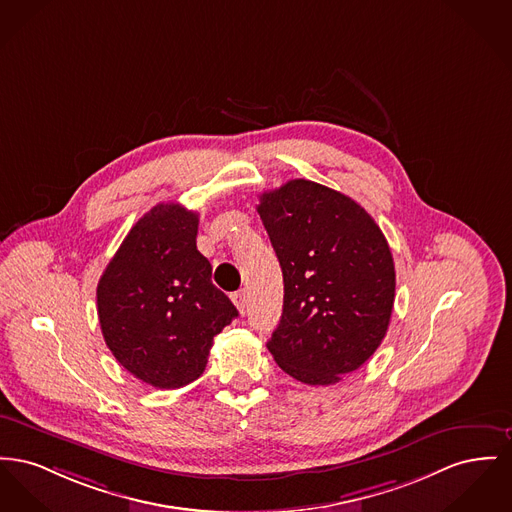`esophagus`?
I'll list each match as a JSON object with an SVG mask.
<instances>
[{
	"instance_id": "esophagus-1",
	"label": "esophagus",
	"mask_w": 512,
	"mask_h": 512,
	"mask_svg": "<svg viewBox=\"0 0 512 512\" xmlns=\"http://www.w3.org/2000/svg\"><path fill=\"white\" fill-rule=\"evenodd\" d=\"M232 301H234V305L238 307L240 313H245V307H247V290H240V292L232 294Z\"/></svg>"
}]
</instances>
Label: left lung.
<instances>
[{
    "mask_svg": "<svg viewBox=\"0 0 512 512\" xmlns=\"http://www.w3.org/2000/svg\"><path fill=\"white\" fill-rule=\"evenodd\" d=\"M259 201L284 276L282 317L267 348L290 377L334 385L387 334L391 247L361 205L321 183L290 180Z\"/></svg>",
    "mask_w": 512,
    "mask_h": 512,
    "instance_id": "obj_1",
    "label": "left lung"
}]
</instances>
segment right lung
<instances>
[{
  "instance_id": "obj_1",
  "label": "right lung",
  "mask_w": 512,
  "mask_h": 512,
  "mask_svg": "<svg viewBox=\"0 0 512 512\" xmlns=\"http://www.w3.org/2000/svg\"><path fill=\"white\" fill-rule=\"evenodd\" d=\"M197 228V212L156 205L121 241L96 288L106 346L131 375L156 389L199 379L212 338L238 317L212 284Z\"/></svg>"
}]
</instances>
